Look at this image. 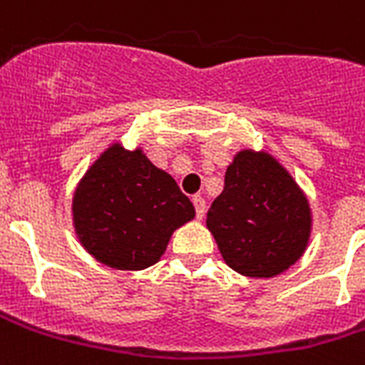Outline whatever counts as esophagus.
<instances>
[{
  "instance_id": "esophagus-1",
  "label": "esophagus",
  "mask_w": 365,
  "mask_h": 365,
  "mask_svg": "<svg viewBox=\"0 0 365 365\" xmlns=\"http://www.w3.org/2000/svg\"><path fill=\"white\" fill-rule=\"evenodd\" d=\"M193 205H195V212H197V218L202 220V216H205V199L199 197V195H195Z\"/></svg>"
}]
</instances>
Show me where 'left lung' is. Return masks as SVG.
<instances>
[{
	"instance_id": "obj_1",
	"label": "left lung",
	"mask_w": 365,
	"mask_h": 365,
	"mask_svg": "<svg viewBox=\"0 0 365 365\" xmlns=\"http://www.w3.org/2000/svg\"><path fill=\"white\" fill-rule=\"evenodd\" d=\"M207 227L230 268L268 279L287 272L304 255L312 208L277 158L241 149L227 166L224 191L208 208Z\"/></svg>"
}]
</instances>
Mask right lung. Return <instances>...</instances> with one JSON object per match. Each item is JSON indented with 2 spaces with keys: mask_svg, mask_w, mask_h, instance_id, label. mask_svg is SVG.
<instances>
[{
  "mask_svg": "<svg viewBox=\"0 0 365 365\" xmlns=\"http://www.w3.org/2000/svg\"><path fill=\"white\" fill-rule=\"evenodd\" d=\"M195 218L193 202L168 172L141 147L128 151L116 141L78 182L72 224L83 249L115 269H145L157 264L172 233Z\"/></svg>",
  "mask_w": 365,
  "mask_h": 365,
  "instance_id": "right-lung-1",
  "label": "right lung"
}]
</instances>
